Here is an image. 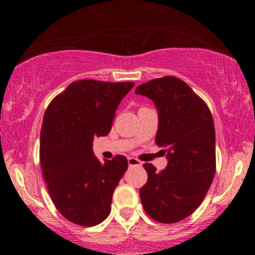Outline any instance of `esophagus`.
<instances>
[{"label": "esophagus", "instance_id": "esophagus-1", "mask_svg": "<svg viewBox=\"0 0 255 255\" xmlns=\"http://www.w3.org/2000/svg\"><path fill=\"white\" fill-rule=\"evenodd\" d=\"M142 163L140 162L139 159H136V158H133V157H129L128 158V165L129 166H140Z\"/></svg>", "mask_w": 255, "mask_h": 255}]
</instances>
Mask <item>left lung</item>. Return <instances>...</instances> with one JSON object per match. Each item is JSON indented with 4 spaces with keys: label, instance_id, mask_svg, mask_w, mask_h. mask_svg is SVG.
Here are the masks:
<instances>
[{
    "label": "left lung",
    "instance_id": "obj_1",
    "mask_svg": "<svg viewBox=\"0 0 255 255\" xmlns=\"http://www.w3.org/2000/svg\"><path fill=\"white\" fill-rule=\"evenodd\" d=\"M158 111L156 144L168 158L164 170L145 163L147 182L140 188L144 210L159 223H176L204 200L216 172V133L209 107L184 81L153 79L136 87Z\"/></svg>",
    "mask_w": 255,
    "mask_h": 255
}]
</instances>
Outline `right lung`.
<instances>
[{"label": "right lung", "mask_w": 255, "mask_h": 255, "mask_svg": "<svg viewBox=\"0 0 255 255\" xmlns=\"http://www.w3.org/2000/svg\"><path fill=\"white\" fill-rule=\"evenodd\" d=\"M134 83L74 81L44 114L39 157L44 180L58 212L72 223L93 227L111 211L115 188L128 168L125 156L99 162L95 136L109 134L121 99Z\"/></svg>", "instance_id": "1"}]
</instances>
